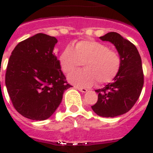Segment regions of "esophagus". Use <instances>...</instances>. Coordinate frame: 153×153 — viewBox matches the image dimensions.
Wrapping results in <instances>:
<instances>
[{"mask_svg":"<svg viewBox=\"0 0 153 153\" xmlns=\"http://www.w3.org/2000/svg\"><path fill=\"white\" fill-rule=\"evenodd\" d=\"M76 89H77L78 90H79L80 92H82V93H86V92H87V90H86V88H83V87H79V86H75Z\"/></svg>","mask_w":153,"mask_h":153,"instance_id":"1","label":"esophagus"}]
</instances>
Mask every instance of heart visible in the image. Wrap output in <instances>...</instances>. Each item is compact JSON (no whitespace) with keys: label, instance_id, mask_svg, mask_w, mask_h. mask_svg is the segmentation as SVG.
<instances>
[{"label":"heart","instance_id":"b5f03b06","mask_svg":"<svg viewBox=\"0 0 153 153\" xmlns=\"http://www.w3.org/2000/svg\"><path fill=\"white\" fill-rule=\"evenodd\" d=\"M60 67L70 74L83 63L84 70L70 74V83L81 87H89L97 82L102 85L110 83L117 76L122 64L120 53L103 44L84 40L67 47L59 56Z\"/></svg>","mask_w":153,"mask_h":153}]
</instances>
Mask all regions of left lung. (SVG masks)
<instances>
[{
	"label": "left lung",
	"mask_w": 153,
	"mask_h": 153,
	"mask_svg": "<svg viewBox=\"0 0 153 153\" xmlns=\"http://www.w3.org/2000/svg\"><path fill=\"white\" fill-rule=\"evenodd\" d=\"M100 38L116 47L122 64L112 83L95 90L98 100L91 107L100 117H116L130 110L140 97L144 83L141 57L136 46L118 33L109 32Z\"/></svg>",
	"instance_id": "1"
}]
</instances>
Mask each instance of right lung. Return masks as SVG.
Returning <instances> with one entry per match:
<instances>
[{"instance_id": "right-lung-1", "label": "right lung", "mask_w": 153, "mask_h": 153, "mask_svg": "<svg viewBox=\"0 0 153 153\" xmlns=\"http://www.w3.org/2000/svg\"><path fill=\"white\" fill-rule=\"evenodd\" d=\"M57 40L44 33L20 42L7 67L5 84L13 107L23 117L44 120L57 109L67 83L53 51Z\"/></svg>"}]
</instances>
